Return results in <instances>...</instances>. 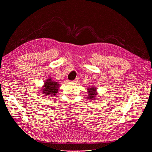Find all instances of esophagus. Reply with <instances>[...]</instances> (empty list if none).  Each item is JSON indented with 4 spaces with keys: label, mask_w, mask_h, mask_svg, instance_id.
<instances>
[{
    "label": "esophagus",
    "mask_w": 152,
    "mask_h": 152,
    "mask_svg": "<svg viewBox=\"0 0 152 152\" xmlns=\"http://www.w3.org/2000/svg\"><path fill=\"white\" fill-rule=\"evenodd\" d=\"M78 79H79V78L78 77H76V78H75V79L73 80V82H75V83H77V81H78Z\"/></svg>",
    "instance_id": "1"
}]
</instances>
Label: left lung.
<instances>
[{"instance_id":"1","label":"left lung","mask_w":152,"mask_h":152,"mask_svg":"<svg viewBox=\"0 0 152 152\" xmlns=\"http://www.w3.org/2000/svg\"><path fill=\"white\" fill-rule=\"evenodd\" d=\"M88 99H95V96L97 95V93L96 92V88H95L94 87L90 88L88 89Z\"/></svg>"}]
</instances>
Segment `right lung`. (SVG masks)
<instances>
[{"instance_id": "right-lung-1", "label": "right lung", "mask_w": 152, "mask_h": 152, "mask_svg": "<svg viewBox=\"0 0 152 152\" xmlns=\"http://www.w3.org/2000/svg\"><path fill=\"white\" fill-rule=\"evenodd\" d=\"M43 88H42V92L46 96L49 95L50 96L56 95L58 91V88L59 85L57 82L53 81L51 79H48L44 84Z\"/></svg>"}]
</instances>
